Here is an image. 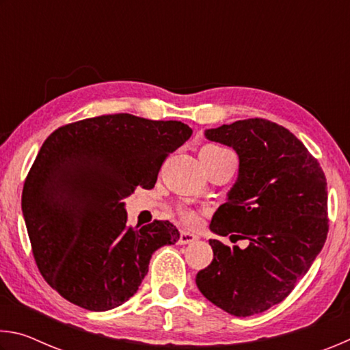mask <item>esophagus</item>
I'll return each mask as SVG.
<instances>
[{"instance_id": "obj_1", "label": "esophagus", "mask_w": 350, "mask_h": 350, "mask_svg": "<svg viewBox=\"0 0 350 350\" xmlns=\"http://www.w3.org/2000/svg\"><path fill=\"white\" fill-rule=\"evenodd\" d=\"M199 239L198 234L189 233V232H180V238H179V244L180 245H187V244H193Z\"/></svg>"}]
</instances>
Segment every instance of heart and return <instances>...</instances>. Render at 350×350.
<instances>
[{
  "mask_svg": "<svg viewBox=\"0 0 350 350\" xmlns=\"http://www.w3.org/2000/svg\"><path fill=\"white\" fill-rule=\"evenodd\" d=\"M205 148H219V146H205ZM180 216H182V221L188 224V225H196L198 224V215L194 211L182 210Z\"/></svg>",
  "mask_w": 350,
  "mask_h": 350,
  "instance_id": "1",
  "label": "heart"
}]
</instances>
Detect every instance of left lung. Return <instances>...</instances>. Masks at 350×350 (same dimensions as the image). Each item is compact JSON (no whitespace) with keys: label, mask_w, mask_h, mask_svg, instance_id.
Here are the masks:
<instances>
[{"label":"left lung","mask_w":350,"mask_h":350,"mask_svg":"<svg viewBox=\"0 0 350 350\" xmlns=\"http://www.w3.org/2000/svg\"><path fill=\"white\" fill-rule=\"evenodd\" d=\"M205 137L239 157L238 179L210 230L234 233L248 247L210 239L213 260L196 275L198 288L230 315H256L287 298L321 252L329 232L327 182L303 142L265 118L206 129Z\"/></svg>","instance_id":"1"}]
</instances>
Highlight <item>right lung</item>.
<instances>
[{
    "mask_svg": "<svg viewBox=\"0 0 350 350\" xmlns=\"http://www.w3.org/2000/svg\"><path fill=\"white\" fill-rule=\"evenodd\" d=\"M176 120L109 114L69 123L44 140L21 208L41 275L86 310L122 306L137 292L152 253L179 239L170 221L128 227L123 199L151 189L165 159L191 137Z\"/></svg>",
    "mask_w": 350,
    "mask_h": 350,
    "instance_id": "add662e5",
    "label": "right lung"
}]
</instances>
